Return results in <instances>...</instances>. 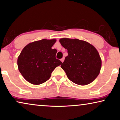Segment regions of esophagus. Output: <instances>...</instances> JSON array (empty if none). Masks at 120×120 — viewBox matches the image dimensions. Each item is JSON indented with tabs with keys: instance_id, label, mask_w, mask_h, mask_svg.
<instances>
[{
	"instance_id": "obj_1",
	"label": "esophagus",
	"mask_w": 120,
	"mask_h": 120,
	"mask_svg": "<svg viewBox=\"0 0 120 120\" xmlns=\"http://www.w3.org/2000/svg\"><path fill=\"white\" fill-rule=\"evenodd\" d=\"M64 59H65V58H62V59H61V61L62 62H63L64 61Z\"/></svg>"
}]
</instances>
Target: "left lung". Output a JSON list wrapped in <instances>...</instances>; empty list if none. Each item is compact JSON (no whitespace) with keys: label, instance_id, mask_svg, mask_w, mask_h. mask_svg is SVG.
<instances>
[{"label":"left lung","instance_id":"8db88e82","mask_svg":"<svg viewBox=\"0 0 120 120\" xmlns=\"http://www.w3.org/2000/svg\"><path fill=\"white\" fill-rule=\"evenodd\" d=\"M59 42L67 50L61 67L68 78L80 85L90 84L97 77L102 66V60L94 45L78 39L62 38Z\"/></svg>","mask_w":120,"mask_h":120}]
</instances>
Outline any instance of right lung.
<instances>
[{"mask_svg": "<svg viewBox=\"0 0 120 120\" xmlns=\"http://www.w3.org/2000/svg\"><path fill=\"white\" fill-rule=\"evenodd\" d=\"M56 39H43L27 45L18 57L19 71L26 81L39 85L50 78L52 72L62 62L56 59Z\"/></svg>", "mask_w": 120, "mask_h": 120, "instance_id": "right-lung-1", "label": "right lung"}]
</instances>
